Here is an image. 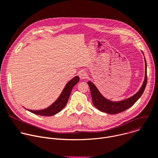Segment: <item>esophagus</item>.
Wrapping results in <instances>:
<instances>
[{
    "label": "esophagus",
    "mask_w": 158,
    "mask_h": 158,
    "mask_svg": "<svg viewBox=\"0 0 158 158\" xmlns=\"http://www.w3.org/2000/svg\"><path fill=\"white\" fill-rule=\"evenodd\" d=\"M79 76L81 79H84L88 77V74L86 73H85V72L82 70V71H81L79 73Z\"/></svg>",
    "instance_id": "1"
}]
</instances>
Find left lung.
<instances>
[{
    "mask_svg": "<svg viewBox=\"0 0 158 158\" xmlns=\"http://www.w3.org/2000/svg\"><path fill=\"white\" fill-rule=\"evenodd\" d=\"M143 53V52H142ZM145 59V58H144ZM145 79L143 82L142 87L140 90L135 94L132 97L127 98L123 101L114 102L110 101L106 99L103 95L100 93L95 85L91 81H88V84L90 88L91 94L92 97V102L94 106L97 108L99 111L105 112L108 114H117L121 113L134 105V103L137 101L142 96L144 91L147 84V64L145 59Z\"/></svg>",
    "mask_w": 158,
    "mask_h": 158,
    "instance_id": "1",
    "label": "left lung"
}]
</instances>
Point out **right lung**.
Instances as JSON below:
<instances>
[{
	"label": "right lung",
	"instance_id": "right-lung-1",
	"mask_svg": "<svg viewBox=\"0 0 158 158\" xmlns=\"http://www.w3.org/2000/svg\"><path fill=\"white\" fill-rule=\"evenodd\" d=\"M79 81V76H76L71 79L67 84L60 94V96L49 107L41 110H31L26 109L30 112L41 116H52L60 112L66 105L70 93L74 85Z\"/></svg>",
	"mask_w": 158,
	"mask_h": 158
}]
</instances>
